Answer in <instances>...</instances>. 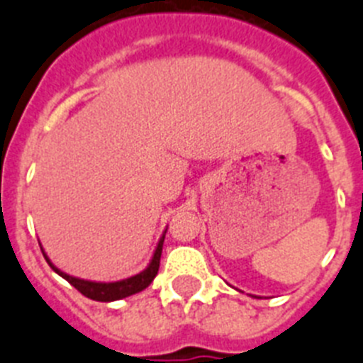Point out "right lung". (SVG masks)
Segmentation results:
<instances>
[{"mask_svg": "<svg viewBox=\"0 0 363 363\" xmlns=\"http://www.w3.org/2000/svg\"><path fill=\"white\" fill-rule=\"evenodd\" d=\"M168 230V228H166ZM166 230H164L162 238L159 239V245H157L155 252H153V257H151L150 264H147L146 269L143 272L135 274L131 277H125V279H121V281H111V283H102V281H89V279H80V277L69 276V274L62 272L58 267L50 263V259L47 257L45 250L42 248L43 257L47 259L49 267L55 270L58 276H62L64 279H67L78 292L86 296V298L94 299V301H116V299L128 298L131 294H137V292L144 291L146 286H150V283L155 279L157 272H159V264H160V254H162V242H164V235H166ZM42 247V245H40Z\"/></svg>", "mask_w": 363, "mask_h": 363, "instance_id": "right-lung-1", "label": "right lung"}]
</instances>
